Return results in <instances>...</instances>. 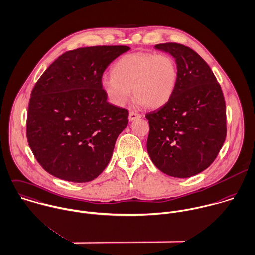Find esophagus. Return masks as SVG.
<instances>
[{"label": "esophagus", "mask_w": 255, "mask_h": 255, "mask_svg": "<svg viewBox=\"0 0 255 255\" xmlns=\"http://www.w3.org/2000/svg\"><path fill=\"white\" fill-rule=\"evenodd\" d=\"M140 117H141L140 114H138V113H136V112H133V111H130V112H129V115H128V120H129V121H134V120H136V119H139Z\"/></svg>", "instance_id": "34e87169"}]
</instances>
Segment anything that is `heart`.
I'll return each mask as SVG.
<instances>
[{
    "label": "heart",
    "mask_w": 255,
    "mask_h": 255,
    "mask_svg": "<svg viewBox=\"0 0 255 255\" xmlns=\"http://www.w3.org/2000/svg\"><path fill=\"white\" fill-rule=\"evenodd\" d=\"M177 81V67L167 54L131 53L121 58L113 68V74L101 79L110 102L124 106L133 95L139 105L159 108L169 101Z\"/></svg>",
    "instance_id": "1"
}]
</instances>
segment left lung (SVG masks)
Masks as SVG:
<instances>
[{"instance_id":"8db88e82","label":"left lung","mask_w":255,"mask_h":255,"mask_svg":"<svg viewBox=\"0 0 255 255\" xmlns=\"http://www.w3.org/2000/svg\"><path fill=\"white\" fill-rule=\"evenodd\" d=\"M154 47L175 59L177 81L169 101L145 116L147 152L164 174L189 178L207 169L225 142V98L210 66L194 50L174 42Z\"/></svg>"}]
</instances>
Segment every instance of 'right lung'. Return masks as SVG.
Here are the masks:
<instances>
[{
  "mask_svg": "<svg viewBox=\"0 0 255 255\" xmlns=\"http://www.w3.org/2000/svg\"><path fill=\"white\" fill-rule=\"evenodd\" d=\"M130 48L82 47L59 56L34 86L26 136L38 163L69 182L97 178L109 164L128 111L110 104L101 79L106 68Z\"/></svg>",
  "mask_w": 255,
  "mask_h": 255,
  "instance_id": "1",
  "label": "right lung"
}]
</instances>
